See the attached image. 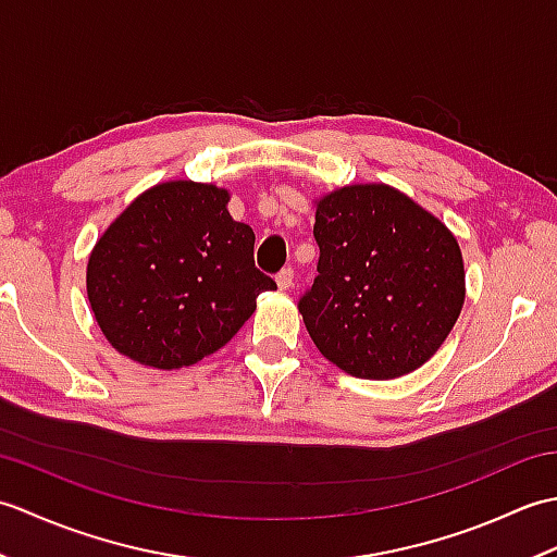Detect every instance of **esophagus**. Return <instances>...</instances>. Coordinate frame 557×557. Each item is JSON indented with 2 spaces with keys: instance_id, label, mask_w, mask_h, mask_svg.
<instances>
[{
  "instance_id": "34e87169",
  "label": "esophagus",
  "mask_w": 557,
  "mask_h": 557,
  "mask_svg": "<svg viewBox=\"0 0 557 557\" xmlns=\"http://www.w3.org/2000/svg\"><path fill=\"white\" fill-rule=\"evenodd\" d=\"M294 285V270L292 268H282L277 272V287L280 289H289Z\"/></svg>"
}]
</instances>
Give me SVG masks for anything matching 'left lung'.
I'll return each mask as SVG.
<instances>
[{"label": "left lung", "instance_id": "1", "mask_svg": "<svg viewBox=\"0 0 557 557\" xmlns=\"http://www.w3.org/2000/svg\"><path fill=\"white\" fill-rule=\"evenodd\" d=\"M318 277L299 299L327 361L366 381L407 375L441 349L465 304V263L445 224L387 184L315 203Z\"/></svg>", "mask_w": 557, "mask_h": 557}]
</instances>
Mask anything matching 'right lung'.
<instances>
[{"mask_svg":"<svg viewBox=\"0 0 557 557\" xmlns=\"http://www.w3.org/2000/svg\"><path fill=\"white\" fill-rule=\"evenodd\" d=\"M230 194L164 182L140 194L88 258L90 309L110 345L152 369L191 366L239 333L275 280L253 263L256 234Z\"/></svg>","mask_w":557,"mask_h":557,"instance_id":"add662e5","label":"right lung"}]
</instances>
